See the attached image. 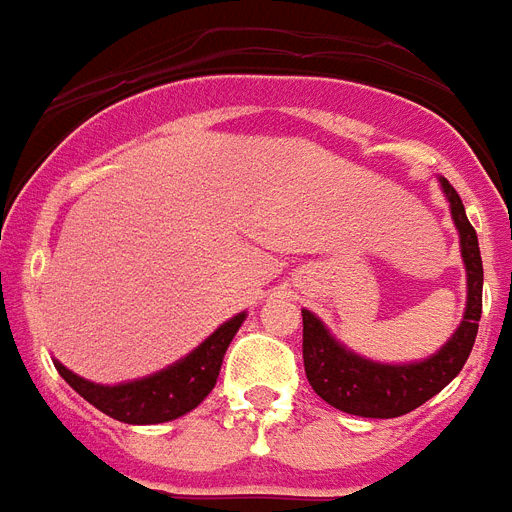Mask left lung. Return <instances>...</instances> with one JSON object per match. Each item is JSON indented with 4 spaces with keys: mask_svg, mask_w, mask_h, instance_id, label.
Masks as SVG:
<instances>
[{
    "mask_svg": "<svg viewBox=\"0 0 512 512\" xmlns=\"http://www.w3.org/2000/svg\"><path fill=\"white\" fill-rule=\"evenodd\" d=\"M447 192L452 219L460 230V248L468 269V306L457 333L425 362L415 365H378L370 359L351 354L327 333L312 312L304 314V367L314 394L322 396L330 407L359 418H399L436 396L457 372L463 370L470 357L473 341L481 320V288H484V267L473 224L465 216V206L457 190L441 179Z\"/></svg>",
    "mask_w": 512,
    "mask_h": 512,
    "instance_id": "left-lung-1",
    "label": "left lung"
}]
</instances>
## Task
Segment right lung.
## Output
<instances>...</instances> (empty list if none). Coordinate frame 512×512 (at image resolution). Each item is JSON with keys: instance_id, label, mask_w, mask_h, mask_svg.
I'll return each mask as SVG.
<instances>
[{"instance_id": "1", "label": "right lung", "mask_w": 512, "mask_h": 512, "mask_svg": "<svg viewBox=\"0 0 512 512\" xmlns=\"http://www.w3.org/2000/svg\"><path fill=\"white\" fill-rule=\"evenodd\" d=\"M243 320L245 314H237L230 322H224L211 338H206L177 365L155 372L150 378L121 383V386H97V383L73 375L60 362H55V367L73 391H79L89 404H94L97 410L110 415L113 420L129 425L166 423V420H177L195 410L211 394L219 370H222L224 351Z\"/></svg>"}]
</instances>
